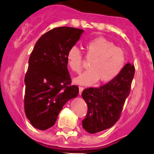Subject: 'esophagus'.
<instances>
[{
    "mask_svg": "<svg viewBox=\"0 0 154 154\" xmlns=\"http://www.w3.org/2000/svg\"><path fill=\"white\" fill-rule=\"evenodd\" d=\"M84 90V87H79V94L81 95L82 92H83V90Z\"/></svg>",
    "mask_w": 154,
    "mask_h": 154,
    "instance_id": "obj_1",
    "label": "esophagus"
}]
</instances>
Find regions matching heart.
<instances>
[{"label": "heart", "mask_w": 154, "mask_h": 154, "mask_svg": "<svg viewBox=\"0 0 154 154\" xmlns=\"http://www.w3.org/2000/svg\"><path fill=\"white\" fill-rule=\"evenodd\" d=\"M87 57L93 59L90 70L74 79L76 84L84 86L93 85L100 80L108 83L119 75L125 64V55L121 48L103 37L93 38L86 44ZM67 62L75 73L82 70L83 57L79 48L73 46L67 53Z\"/></svg>", "instance_id": "1"}]
</instances>
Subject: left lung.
Segmentation results:
<instances>
[{
    "instance_id": "1",
    "label": "left lung",
    "mask_w": 154,
    "mask_h": 154,
    "mask_svg": "<svg viewBox=\"0 0 154 154\" xmlns=\"http://www.w3.org/2000/svg\"><path fill=\"white\" fill-rule=\"evenodd\" d=\"M134 66L127 63L119 75L99 88L85 89L82 97L88 111L82 121L83 128L90 134L112 127L119 120L123 106L130 93Z\"/></svg>"
}]
</instances>
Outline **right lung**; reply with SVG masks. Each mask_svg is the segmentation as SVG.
Returning <instances> with one entry per match:
<instances>
[{
    "label": "right lung",
    "instance_id": "add662e5",
    "mask_svg": "<svg viewBox=\"0 0 154 154\" xmlns=\"http://www.w3.org/2000/svg\"><path fill=\"white\" fill-rule=\"evenodd\" d=\"M83 32L74 27L53 29L40 37L30 54L24 109L32 125L38 130L52 127L65 103L78 95V87L70 85L67 53Z\"/></svg>",
    "mask_w": 154,
    "mask_h": 154
}]
</instances>
